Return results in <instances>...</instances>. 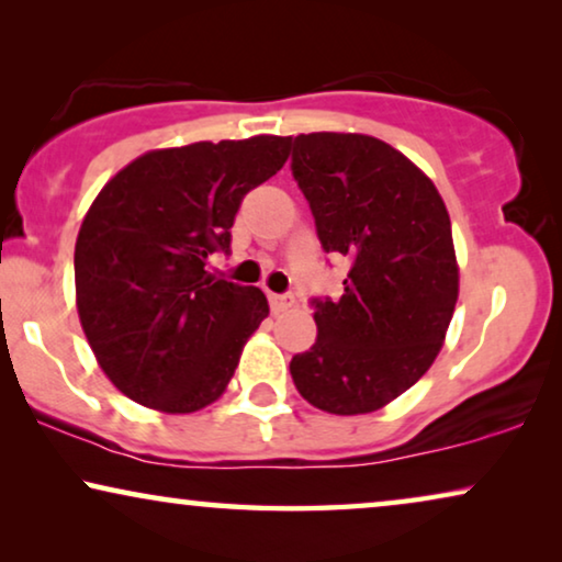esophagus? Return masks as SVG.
<instances>
[{
  "mask_svg": "<svg viewBox=\"0 0 562 562\" xmlns=\"http://www.w3.org/2000/svg\"><path fill=\"white\" fill-rule=\"evenodd\" d=\"M294 294H268V304H271V312L273 314H281V312H286V310H291V306H294Z\"/></svg>",
  "mask_w": 562,
  "mask_h": 562,
  "instance_id": "34e87169",
  "label": "esophagus"
}]
</instances>
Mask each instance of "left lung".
Wrapping results in <instances>:
<instances>
[{"label":"left lung","mask_w":562,"mask_h":562,"mask_svg":"<svg viewBox=\"0 0 562 562\" xmlns=\"http://www.w3.org/2000/svg\"><path fill=\"white\" fill-rule=\"evenodd\" d=\"M291 145L322 250L350 258L342 296L310 302L317 340L291 358V379L322 412H375L442 348L458 302L448 210L435 183L375 137L312 133Z\"/></svg>","instance_id":"8db88e82"}]
</instances>
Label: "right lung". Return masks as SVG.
<instances>
[{
	"instance_id": "right-lung-1",
	"label": "right lung",
	"mask_w": 562,
	"mask_h": 562,
	"mask_svg": "<svg viewBox=\"0 0 562 562\" xmlns=\"http://www.w3.org/2000/svg\"><path fill=\"white\" fill-rule=\"evenodd\" d=\"M289 145L256 135L153 150L99 191L76 240V306L99 366L133 402L196 412L233 379L268 302L206 271V258L227 256L245 194L286 164Z\"/></svg>"
}]
</instances>
